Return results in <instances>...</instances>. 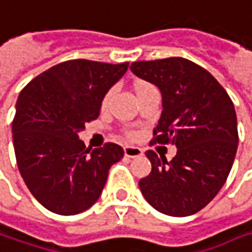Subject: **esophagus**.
Returning <instances> with one entry per match:
<instances>
[{"label":"esophagus","mask_w":252,"mask_h":252,"mask_svg":"<svg viewBox=\"0 0 252 252\" xmlns=\"http://www.w3.org/2000/svg\"><path fill=\"white\" fill-rule=\"evenodd\" d=\"M124 155H126V158H138V157L144 155V151L138 147L126 145V147H124Z\"/></svg>","instance_id":"34e87169"}]
</instances>
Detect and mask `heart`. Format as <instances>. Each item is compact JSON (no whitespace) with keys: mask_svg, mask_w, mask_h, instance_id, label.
Wrapping results in <instances>:
<instances>
[{"mask_svg":"<svg viewBox=\"0 0 252 252\" xmlns=\"http://www.w3.org/2000/svg\"><path fill=\"white\" fill-rule=\"evenodd\" d=\"M148 87H151V84H149V83H137V86H135V92H137V94L141 93L142 90H145V89H148ZM113 93H114V90L111 89V90H108V92L104 94L103 101H101V107H103V108H105V107L108 105L110 100H111V95H113ZM128 137L134 138L135 137V132L129 131V132H128Z\"/></svg>","mask_w":252,"mask_h":252,"instance_id":"heart-1","label":"heart"}]
</instances>
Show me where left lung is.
I'll use <instances>...</instances> for the list:
<instances>
[{
  "instance_id": "obj_1",
  "label": "left lung",
  "mask_w": 252,
  "mask_h": 252,
  "mask_svg": "<svg viewBox=\"0 0 252 252\" xmlns=\"http://www.w3.org/2000/svg\"><path fill=\"white\" fill-rule=\"evenodd\" d=\"M129 69L162 94L152 142L178 148L169 162L145 152L152 170L139 181V189L160 213H197L216 197L233 166L238 147L234 104L209 71L188 59L134 62Z\"/></svg>"
}]
</instances>
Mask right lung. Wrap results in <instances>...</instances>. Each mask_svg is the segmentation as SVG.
I'll list each match as a JSON object with an SVG mask.
<instances>
[{"mask_svg": "<svg viewBox=\"0 0 252 252\" xmlns=\"http://www.w3.org/2000/svg\"><path fill=\"white\" fill-rule=\"evenodd\" d=\"M126 69V62H63L40 73L19 94L12 121L18 169L45 209L73 216L98 200L108 170L124 157V149L113 142L86 149L79 134L100 115L104 94Z\"/></svg>", "mask_w": 252, "mask_h": 252, "instance_id": "right-lung-1", "label": "right lung"}]
</instances>
